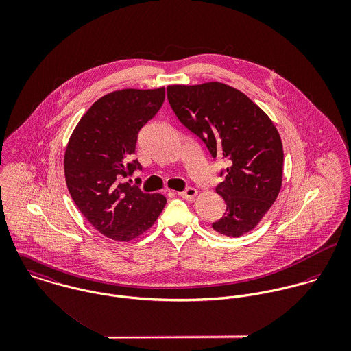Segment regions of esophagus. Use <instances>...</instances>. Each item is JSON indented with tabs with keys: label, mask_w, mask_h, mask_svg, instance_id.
Segmentation results:
<instances>
[{
	"label": "esophagus",
	"mask_w": 351,
	"mask_h": 351,
	"mask_svg": "<svg viewBox=\"0 0 351 351\" xmlns=\"http://www.w3.org/2000/svg\"><path fill=\"white\" fill-rule=\"evenodd\" d=\"M196 195H197V191H196L195 188H186L185 191H182V192L178 193L180 197L186 199V200H193V199L196 197Z\"/></svg>",
	"instance_id": "obj_1"
}]
</instances>
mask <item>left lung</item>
<instances>
[{"label":"left lung","mask_w":351,"mask_h":351,"mask_svg":"<svg viewBox=\"0 0 351 351\" xmlns=\"http://www.w3.org/2000/svg\"><path fill=\"white\" fill-rule=\"evenodd\" d=\"M167 99L178 120L230 166L216 193L227 209L212 228L238 238L251 231L277 199L284 151L269 116L242 92L220 82L170 85Z\"/></svg>","instance_id":"left-lung-1"}]
</instances>
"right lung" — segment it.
I'll return each mask as SVG.
<instances>
[{
    "label": "right lung",
    "mask_w": 351,
    "mask_h": 351,
    "mask_svg": "<svg viewBox=\"0 0 351 351\" xmlns=\"http://www.w3.org/2000/svg\"><path fill=\"white\" fill-rule=\"evenodd\" d=\"M165 88L123 89L96 101L77 124L64 152L71 199L102 235L128 242L146 232L166 205L162 195L123 182L142 166L130 160L142 127L160 109Z\"/></svg>",
    "instance_id": "obj_1"
}]
</instances>
